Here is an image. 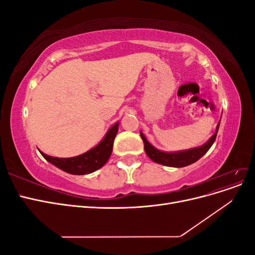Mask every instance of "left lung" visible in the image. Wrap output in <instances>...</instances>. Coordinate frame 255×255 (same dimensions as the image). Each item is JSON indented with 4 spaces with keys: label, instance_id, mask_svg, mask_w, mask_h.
<instances>
[{
    "label": "left lung",
    "instance_id": "8db88e82",
    "mask_svg": "<svg viewBox=\"0 0 255 255\" xmlns=\"http://www.w3.org/2000/svg\"><path fill=\"white\" fill-rule=\"evenodd\" d=\"M218 123L217 128H216L215 134L208 139L207 142H205L203 145L198 146V148L185 150V151H179V152H163L159 151L146 140L144 135L140 132V136L142 138V141L144 144V151L153 161H155L157 164L168 166V167H185L196 163L198 159L201 158L204 154L210 150L211 146L213 145L214 141L216 140V136H217L218 129H219Z\"/></svg>",
    "mask_w": 255,
    "mask_h": 255
}]
</instances>
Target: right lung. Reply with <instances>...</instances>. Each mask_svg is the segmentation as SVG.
I'll return each instance as SVG.
<instances>
[{
  "instance_id": "1",
  "label": "right lung",
  "mask_w": 255,
  "mask_h": 255,
  "mask_svg": "<svg viewBox=\"0 0 255 255\" xmlns=\"http://www.w3.org/2000/svg\"><path fill=\"white\" fill-rule=\"evenodd\" d=\"M119 128V123L117 122L114 125L109 132L106 133L103 139L101 140L98 145L91 150L87 151L86 153L82 154L79 156L69 157V158H59V157H53L44 154L39 150L41 155L47 159L48 161L61 170L75 175H83L94 172L98 169L102 168L106 161L111 157V154L113 151V144L115 137L117 135Z\"/></svg>"
}]
</instances>
